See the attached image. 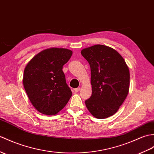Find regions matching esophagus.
Instances as JSON below:
<instances>
[{
  "mask_svg": "<svg viewBox=\"0 0 154 154\" xmlns=\"http://www.w3.org/2000/svg\"><path fill=\"white\" fill-rule=\"evenodd\" d=\"M80 90H81V88L79 87V88H77L75 89V92H78L79 91H80Z\"/></svg>",
  "mask_w": 154,
  "mask_h": 154,
  "instance_id": "esophagus-1",
  "label": "esophagus"
}]
</instances>
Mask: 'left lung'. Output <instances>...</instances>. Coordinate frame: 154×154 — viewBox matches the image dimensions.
I'll return each instance as SVG.
<instances>
[{
  "label": "left lung",
  "instance_id": "8db88e82",
  "mask_svg": "<svg viewBox=\"0 0 154 154\" xmlns=\"http://www.w3.org/2000/svg\"><path fill=\"white\" fill-rule=\"evenodd\" d=\"M91 67L92 95L85 101L88 110L97 119L114 115L129 91L130 73L125 61L115 49L102 45L81 52Z\"/></svg>",
  "mask_w": 154,
  "mask_h": 154
}]
</instances>
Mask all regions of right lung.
I'll use <instances>...</instances> for the list:
<instances>
[{
    "instance_id": "obj_1",
    "label": "right lung",
    "mask_w": 154,
    "mask_h": 154,
    "mask_svg": "<svg viewBox=\"0 0 154 154\" xmlns=\"http://www.w3.org/2000/svg\"><path fill=\"white\" fill-rule=\"evenodd\" d=\"M72 54L67 48H49L34 56L25 67L24 88L32 105L40 113L56 115L72 96L62 71Z\"/></svg>"
}]
</instances>
